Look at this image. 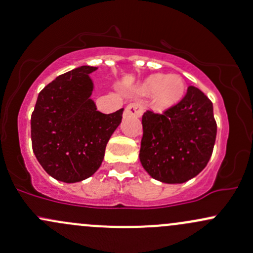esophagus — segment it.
I'll return each instance as SVG.
<instances>
[{"label": "esophagus", "instance_id": "esophagus-1", "mask_svg": "<svg viewBox=\"0 0 253 253\" xmlns=\"http://www.w3.org/2000/svg\"><path fill=\"white\" fill-rule=\"evenodd\" d=\"M126 115L132 117H141L143 112V106L140 102H132V104L127 105L126 107Z\"/></svg>", "mask_w": 253, "mask_h": 253}]
</instances>
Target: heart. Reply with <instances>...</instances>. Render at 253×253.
Instances as JSON below:
<instances>
[{"label":"heart","instance_id":"b5f03b06","mask_svg":"<svg viewBox=\"0 0 253 253\" xmlns=\"http://www.w3.org/2000/svg\"><path fill=\"white\" fill-rule=\"evenodd\" d=\"M186 91V84L178 75L164 76L156 73L142 81L136 86V93L149 95L153 93V102L160 110L170 108L181 101Z\"/></svg>","mask_w":253,"mask_h":253}]
</instances>
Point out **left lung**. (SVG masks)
<instances>
[{"instance_id":"obj_1","label":"left lung","mask_w":253,"mask_h":253,"mask_svg":"<svg viewBox=\"0 0 253 253\" xmlns=\"http://www.w3.org/2000/svg\"><path fill=\"white\" fill-rule=\"evenodd\" d=\"M140 162L154 180L183 183L208 165L216 141L212 102L195 86H188L178 104L164 113L142 116Z\"/></svg>"}]
</instances>
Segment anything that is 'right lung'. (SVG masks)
I'll use <instances>...</instances> for the list:
<instances>
[{
  "mask_svg": "<svg viewBox=\"0 0 253 253\" xmlns=\"http://www.w3.org/2000/svg\"><path fill=\"white\" fill-rule=\"evenodd\" d=\"M96 69L81 66L60 75L37 97L32 149L45 172L58 181L75 183L94 175L122 122L124 108L105 115L90 99L94 84L89 73Z\"/></svg>",
  "mask_w": 253,
  "mask_h": 253,
  "instance_id": "obj_1",
  "label": "right lung"
}]
</instances>
